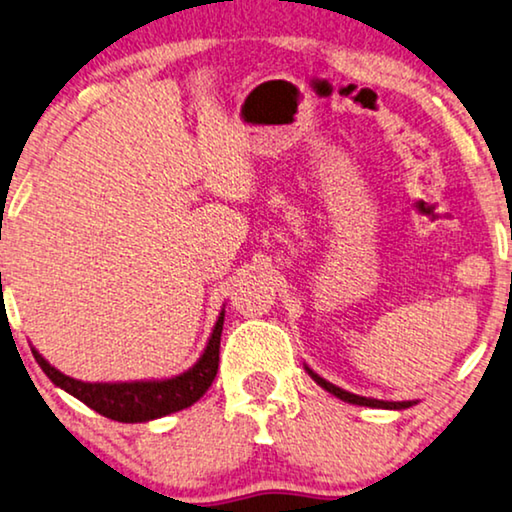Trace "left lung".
Here are the masks:
<instances>
[{
	"label": "left lung",
	"instance_id": "left-lung-1",
	"mask_svg": "<svg viewBox=\"0 0 512 512\" xmlns=\"http://www.w3.org/2000/svg\"><path fill=\"white\" fill-rule=\"evenodd\" d=\"M304 370L309 372V377L316 381V384L320 388H325L327 393H332L335 398L344 400V403H351V405H360V407H374V410H407V407L417 405V400H403V403H393V400H377V398H365V395H356L351 391H344V388H339L335 384H330V381L320 377V374H316L311 370L309 365L304 363Z\"/></svg>",
	"mask_w": 512,
	"mask_h": 512
}]
</instances>
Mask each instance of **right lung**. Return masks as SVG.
<instances>
[{
  "label": "right lung",
  "mask_w": 512,
  "mask_h": 512,
  "mask_svg": "<svg viewBox=\"0 0 512 512\" xmlns=\"http://www.w3.org/2000/svg\"><path fill=\"white\" fill-rule=\"evenodd\" d=\"M224 325V306L217 316L213 332L199 360L189 370L163 379H135V381H81L70 374L56 370L34 346L32 356L58 388L74 395L102 417L121 421V424H142L168 417V414L192 407L203 398L213 384L217 365H220V337Z\"/></svg>",
  "instance_id": "add662e5"
}]
</instances>
